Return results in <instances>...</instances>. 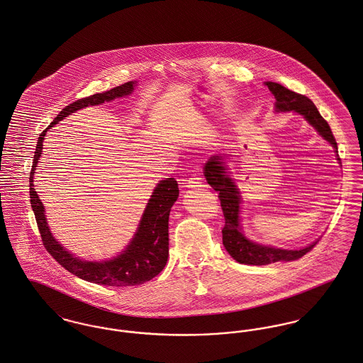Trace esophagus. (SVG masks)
I'll use <instances>...</instances> for the list:
<instances>
[{"instance_id":"1","label":"esophagus","mask_w":363,"mask_h":363,"mask_svg":"<svg viewBox=\"0 0 363 363\" xmlns=\"http://www.w3.org/2000/svg\"><path fill=\"white\" fill-rule=\"evenodd\" d=\"M202 184V177H201V173H199V169L193 170V174L191 177L187 180V186L189 187H199Z\"/></svg>"}]
</instances>
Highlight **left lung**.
Returning a JSON list of instances; mask_svg holds the SVG:
<instances>
[{
  "mask_svg": "<svg viewBox=\"0 0 363 363\" xmlns=\"http://www.w3.org/2000/svg\"><path fill=\"white\" fill-rule=\"evenodd\" d=\"M267 89L276 99V111L277 112H289L294 111L302 115L319 134L329 141L337 151V141L331 133L329 123L322 118L315 104L296 91L286 89L284 86L273 82H266ZM338 161H341L338 158ZM203 174L211 187L219 193L220 206L225 216V226L222 229L223 245L226 251L230 254L231 258L240 264H269L273 262H290L302 258L305 254L312 251V248L318 244V241L302 250H281L273 248L267 245H261L250 241L240 229V193L228 176L225 162H222V157H212L203 167Z\"/></svg>",
  "mask_w": 363,
  "mask_h": 363,
  "instance_id": "1",
  "label": "left lung"
}]
</instances>
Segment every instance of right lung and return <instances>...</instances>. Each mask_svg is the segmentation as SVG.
<instances>
[{"instance_id":"1","label":"right lung","mask_w":363,"mask_h":363,"mask_svg":"<svg viewBox=\"0 0 363 363\" xmlns=\"http://www.w3.org/2000/svg\"><path fill=\"white\" fill-rule=\"evenodd\" d=\"M134 82H128L121 84L112 90L105 93H99L94 96H89L84 99H77L69 104L64 108L60 115L51 122L47 128H52L60 121H62L67 115L76 112L89 105H99L105 101H111L116 97L128 96L133 91ZM47 129L40 133L37 140V147L34 151L33 165L30 170L29 177V187H30V203L33 209L37 228L40 231L43 244L48 254L65 267L67 272L73 273L74 276L87 280L90 283L102 284V286H138L150 281L157 274L162 272L167 262L169 255V213L170 208L173 206L174 201L179 197V186L174 177H169L166 180L160 182L155 187L152 196L150 198L144 215L140 220V228L135 233L132 242L116 258L106 261V262H86L80 261L72 254H69L61 244L55 241L51 235L45 216H44V206L33 189V173L38 158L41 157L43 140L45 137Z\"/></svg>"}]
</instances>
